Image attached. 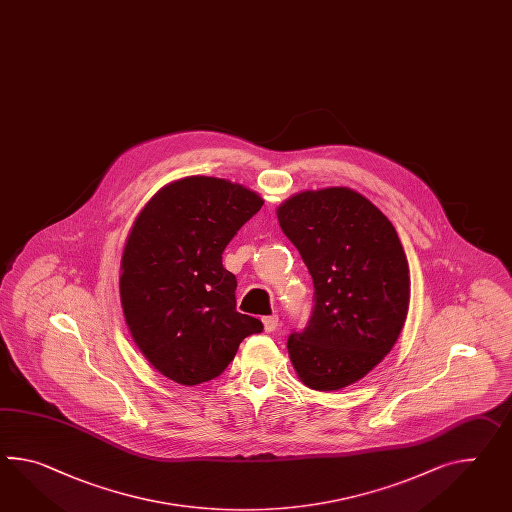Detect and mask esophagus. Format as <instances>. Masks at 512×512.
I'll list each match as a JSON object with an SVG mask.
<instances>
[{
	"label": "esophagus",
	"instance_id": "obj_1",
	"mask_svg": "<svg viewBox=\"0 0 512 512\" xmlns=\"http://www.w3.org/2000/svg\"><path fill=\"white\" fill-rule=\"evenodd\" d=\"M262 324H264V331H266V333H274L275 329H277V325H279V318H277V314L264 316V318H262Z\"/></svg>",
	"mask_w": 512,
	"mask_h": 512
}]
</instances>
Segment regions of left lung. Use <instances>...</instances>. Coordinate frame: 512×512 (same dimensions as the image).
<instances>
[{"label":"left lung","instance_id":"left-lung-1","mask_svg":"<svg viewBox=\"0 0 512 512\" xmlns=\"http://www.w3.org/2000/svg\"><path fill=\"white\" fill-rule=\"evenodd\" d=\"M314 285L311 320L287 348L301 381L338 390L396 344L407 318L409 264L394 225L351 188L307 190L277 209Z\"/></svg>","mask_w":512,"mask_h":512}]
</instances>
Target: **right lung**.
<instances>
[{
	"label": "right lung",
	"mask_w": 512,
	"mask_h": 512,
	"mask_svg": "<svg viewBox=\"0 0 512 512\" xmlns=\"http://www.w3.org/2000/svg\"><path fill=\"white\" fill-rule=\"evenodd\" d=\"M261 196L216 177L159 190L133 225L120 275L125 322L146 359L181 385L224 372L261 320L237 311V277L222 253L261 211Z\"/></svg>",
	"instance_id": "right-lung-1"
}]
</instances>
